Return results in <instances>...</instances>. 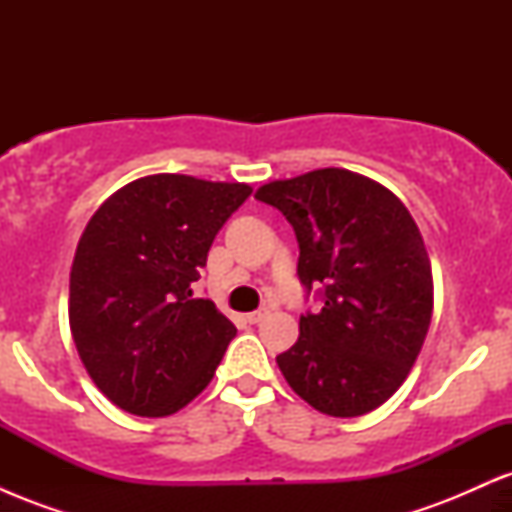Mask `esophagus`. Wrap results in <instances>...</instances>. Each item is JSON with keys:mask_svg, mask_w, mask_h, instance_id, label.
<instances>
[{"mask_svg": "<svg viewBox=\"0 0 512 512\" xmlns=\"http://www.w3.org/2000/svg\"><path fill=\"white\" fill-rule=\"evenodd\" d=\"M264 317H267V310H255V313L245 315V320H248L250 325H257V322H262Z\"/></svg>", "mask_w": 512, "mask_h": 512, "instance_id": "esophagus-1", "label": "esophagus"}]
</instances>
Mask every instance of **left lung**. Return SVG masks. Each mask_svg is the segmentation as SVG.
Here are the masks:
<instances>
[{
	"label": "left lung",
	"instance_id": "left-lung-1",
	"mask_svg": "<svg viewBox=\"0 0 512 512\" xmlns=\"http://www.w3.org/2000/svg\"><path fill=\"white\" fill-rule=\"evenodd\" d=\"M296 231L298 279L322 284L320 313L276 356L286 383L327 416H361L407 380L433 315L431 260L409 209L380 182L320 168L262 185Z\"/></svg>",
	"mask_w": 512,
	"mask_h": 512
}]
</instances>
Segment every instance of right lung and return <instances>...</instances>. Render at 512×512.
<instances>
[{
  "mask_svg": "<svg viewBox=\"0 0 512 512\" xmlns=\"http://www.w3.org/2000/svg\"><path fill=\"white\" fill-rule=\"evenodd\" d=\"M245 182L146 175L120 187L81 233L69 327L86 373L115 407L170 416L214 378L236 327L192 284Z\"/></svg>",
  "mask_w": 512,
  "mask_h": 512,
  "instance_id": "add662e5",
  "label": "right lung"
}]
</instances>
